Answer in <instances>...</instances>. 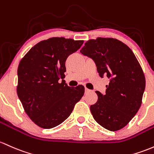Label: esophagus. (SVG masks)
<instances>
[{
	"mask_svg": "<svg viewBox=\"0 0 154 154\" xmlns=\"http://www.w3.org/2000/svg\"><path fill=\"white\" fill-rule=\"evenodd\" d=\"M85 93H88V92H90V91H91V90H89V89L87 88H85Z\"/></svg>",
	"mask_w": 154,
	"mask_h": 154,
	"instance_id": "obj_1",
	"label": "esophagus"
}]
</instances>
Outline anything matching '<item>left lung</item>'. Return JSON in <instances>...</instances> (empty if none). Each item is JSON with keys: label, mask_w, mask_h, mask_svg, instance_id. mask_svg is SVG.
<instances>
[{"label": "left lung", "mask_w": 154, "mask_h": 154, "mask_svg": "<svg viewBox=\"0 0 154 154\" xmlns=\"http://www.w3.org/2000/svg\"><path fill=\"white\" fill-rule=\"evenodd\" d=\"M80 52L94 60L102 78L109 80L105 94L96 91L98 100L90 107L93 117L109 131L122 129L142 104L146 79L139 62L127 45L112 38L89 40Z\"/></svg>", "instance_id": "1"}]
</instances>
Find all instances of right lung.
<instances>
[{
	"instance_id": "obj_1",
	"label": "right lung",
	"mask_w": 154,
	"mask_h": 154,
	"mask_svg": "<svg viewBox=\"0 0 154 154\" xmlns=\"http://www.w3.org/2000/svg\"><path fill=\"white\" fill-rule=\"evenodd\" d=\"M83 41L54 37L38 42L20 60L17 96L25 112L37 126L52 129L70 116L85 88L69 87L63 80L65 62Z\"/></svg>"
}]
</instances>
